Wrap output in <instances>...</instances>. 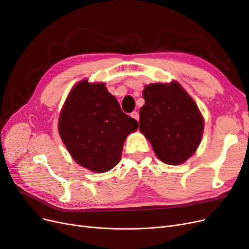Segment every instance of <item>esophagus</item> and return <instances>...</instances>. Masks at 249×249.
Wrapping results in <instances>:
<instances>
[{"instance_id": "34e87169", "label": "esophagus", "mask_w": 249, "mask_h": 249, "mask_svg": "<svg viewBox=\"0 0 249 249\" xmlns=\"http://www.w3.org/2000/svg\"><path fill=\"white\" fill-rule=\"evenodd\" d=\"M130 116H131L133 119H135V120H137V121H139V119H140V114H139V112H132V113L130 114Z\"/></svg>"}]
</instances>
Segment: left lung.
<instances>
[{"label":"left lung","instance_id":"left-lung-1","mask_svg":"<svg viewBox=\"0 0 249 249\" xmlns=\"http://www.w3.org/2000/svg\"><path fill=\"white\" fill-rule=\"evenodd\" d=\"M145 104L140 110V130L164 163L178 165L195 153L204 122L200 110L177 82L144 87Z\"/></svg>","mask_w":249,"mask_h":249}]
</instances>
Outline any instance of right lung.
<instances>
[{
	"instance_id": "right-lung-1",
	"label": "right lung",
	"mask_w": 249,
	"mask_h": 249,
	"mask_svg": "<svg viewBox=\"0 0 249 249\" xmlns=\"http://www.w3.org/2000/svg\"><path fill=\"white\" fill-rule=\"evenodd\" d=\"M139 123L125 114L104 83L84 80L72 88L58 123L59 134L68 151L81 166L107 172L121 160L126 136Z\"/></svg>"
}]
</instances>
